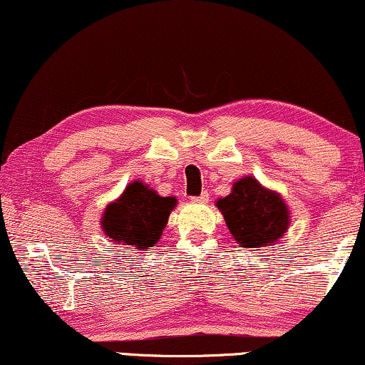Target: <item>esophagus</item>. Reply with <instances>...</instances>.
Here are the masks:
<instances>
[{
	"label": "esophagus",
	"mask_w": 365,
	"mask_h": 365,
	"mask_svg": "<svg viewBox=\"0 0 365 365\" xmlns=\"http://www.w3.org/2000/svg\"><path fill=\"white\" fill-rule=\"evenodd\" d=\"M192 200H194V202H202V204L209 202V192L204 191L202 194L197 195V197H192Z\"/></svg>",
	"instance_id": "34e87169"
}]
</instances>
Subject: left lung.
Listing matches in <instances>:
<instances>
[{
  "instance_id": "obj_1",
  "label": "left lung",
  "mask_w": 365,
  "mask_h": 365,
  "mask_svg": "<svg viewBox=\"0 0 365 365\" xmlns=\"http://www.w3.org/2000/svg\"><path fill=\"white\" fill-rule=\"evenodd\" d=\"M215 205L224 215L232 237L245 248L274 245L289 229L292 219L287 200L253 176L235 181L230 194L219 197Z\"/></svg>"
}]
</instances>
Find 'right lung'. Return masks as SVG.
<instances>
[{"instance_id":"obj_1","label":"right lung","mask_w":365,"mask_h":365,"mask_svg":"<svg viewBox=\"0 0 365 365\" xmlns=\"http://www.w3.org/2000/svg\"><path fill=\"white\" fill-rule=\"evenodd\" d=\"M176 204V197H163L136 179L105 207L100 225L105 237L115 244L145 250L158 244Z\"/></svg>"}]
</instances>
